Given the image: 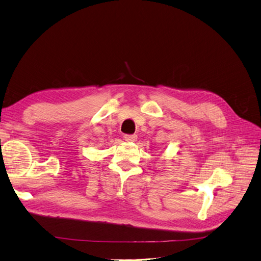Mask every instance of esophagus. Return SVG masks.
<instances>
[{"mask_svg": "<svg viewBox=\"0 0 261 261\" xmlns=\"http://www.w3.org/2000/svg\"><path fill=\"white\" fill-rule=\"evenodd\" d=\"M123 138H124V140L128 142H135L138 139V137L136 135H125Z\"/></svg>", "mask_w": 261, "mask_h": 261, "instance_id": "obj_1", "label": "esophagus"}]
</instances>
